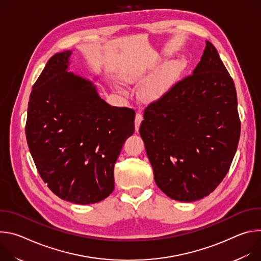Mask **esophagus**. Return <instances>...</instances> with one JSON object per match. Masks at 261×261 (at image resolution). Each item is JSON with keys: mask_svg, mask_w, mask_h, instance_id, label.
<instances>
[{"mask_svg": "<svg viewBox=\"0 0 261 261\" xmlns=\"http://www.w3.org/2000/svg\"><path fill=\"white\" fill-rule=\"evenodd\" d=\"M142 115L140 113H137L136 116H135V121H134V124H135V130L138 131L139 129V126L141 124V121H142Z\"/></svg>", "mask_w": 261, "mask_h": 261, "instance_id": "1", "label": "esophagus"}]
</instances>
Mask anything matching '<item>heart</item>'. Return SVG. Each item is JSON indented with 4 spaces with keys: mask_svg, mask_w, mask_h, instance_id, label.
Masks as SVG:
<instances>
[{
    "mask_svg": "<svg viewBox=\"0 0 261 261\" xmlns=\"http://www.w3.org/2000/svg\"><path fill=\"white\" fill-rule=\"evenodd\" d=\"M185 66L186 62L184 59H176L169 62L159 73L146 82L143 87L144 96L150 99H159L164 96Z\"/></svg>",
    "mask_w": 261,
    "mask_h": 261,
    "instance_id": "heart-1",
    "label": "heart"
}]
</instances>
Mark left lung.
Wrapping results in <instances>:
<instances>
[{
    "instance_id": "8db88e82",
    "label": "left lung",
    "mask_w": 261,
    "mask_h": 261,
    "mask_svg": "<svg viewBox=\"0 0 261 261\" xmlns=\"http://www.w3.org/2000/svg\"><path fill=\"white\" fill-rule=\"evenodd\" d=\"M139 133L155 181L168 197L201 199L225 177L241 121L233 81L211 42L191 75L145 107Z\"/></svg>"
}]
</instances>
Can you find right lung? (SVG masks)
<instances>
[{
    "label": "right lung",
    "instance_id": "1",
    "mask_svg": "<svg viewBox=\"0 0 261 261\" xmlns=\"http://www.w3.org/2000/svg\"><path fill=\"white\" fill-rule=\"evenodd\" d=\"M71 55L53 56L34 84L25 136L47 187L60 198L84 205L114 191L115 163L134 133L135 111L110 106L92 82L68 72Z\"/></svg>",
    "mask_w": 261,
    "mask_h": 261
}]
</instances>
